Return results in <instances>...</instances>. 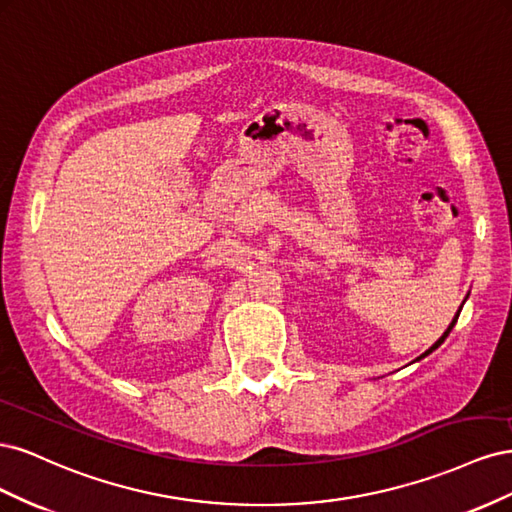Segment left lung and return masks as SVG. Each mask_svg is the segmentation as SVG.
Instances as JSON below:
<instances>
[{
	"label": "left lung",
	"mask_w": 512,
	"mask_h": 512,
	"mask_svg": "<svg viewBox=\"0 0 512 512\" xmlns=\"http://www.w3.org/2000/svg\"><path fill=\"white\" fill-rule=\"evenodd\" d=\"M457 318H459V314H457V316H455V318H453V322H451V324H448V329H446V331H444V335H442V337H440V339H438V342H436V344H433V346H431V348H429V350H427V352H425V354H423V356H427V354H429V352H433V350H436V348H438V346H440V344H442V342H444V339H446V337H448V333H451V331H453V327H455V322H457ZM423 356H421V359H423Z\"/></svg>",
	"instance_id": "8db88e82"
}]
</instances>
